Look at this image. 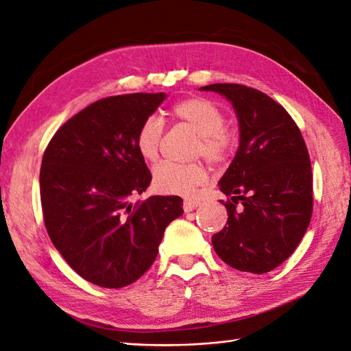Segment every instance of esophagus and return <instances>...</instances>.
I'll return each instance as SVG.
<instances>
[{
  "label": "esophagus",
  "instance_id": "obj_1",
  "mask_svg": "<svg viewBox=\"0 0 351 351\" xmlns=\"http://www.w3.org/2000/svg\"><path fill=\"white\" fill-rule=\"evenodd\" d=\"M200 205V202H197V200H193V199H185L184 200V210L185 213H190V210H193V209H195Z\"/></svg>",
  "mask_w": 351,
  "mask_h": 351
}]
</instances>
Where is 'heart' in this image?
I'll list each match as a JSON object with an SVG mask.
<instances>
[{
    "mask_svg": "<svg viewBox=\"0 0 351 351\" xmlns=\"http://www.w3.org/2000/svg\"><path fill=\"white\" fill-rule=\"evenodd\" d=\"M172 115L191 127L199 134L195 154L203 156L213 165H221L230 157L233 137L224 128L226 118L217 106L208 100L191 97L176 103ZM162 137V122L156 117H146L138 125L134 137L137 152L146 161H156ZM208 179V172L202 162L178 165L162 161L154 169L152 184L156 190L165 194L191 195L197 186Z\"/></svg>",
    "mask_w": 351,
    "mask_h": 351,
    "instance_id": "b5f03b06",
    "label": "heart"
}]
</instances>
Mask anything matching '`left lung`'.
Masks as SVG:
<instances>
[{
    "label": "left lung",
    "instance_id": "left-lung-1",
    "mask_svg": "<svg viewBox=\"0 0 351 351\" xmlns=\"http://www.w3.org/2000/svg\"><path fill=\"white\" fill-rule=\"evenodd\" d=\"M239 121V148L219 179L227 223L213 236L219 258L242 272L265 274L295 252L313 215L311 161L300 130L280 103L258 89L214 84Z\"/></svg>",
    "mask_w": 351,
    "mask_h": 351
}]
</instances>
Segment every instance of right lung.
Returning a JSON list of instances; mask_svg holds the SVG:
<instances>
[{
    "mask_svg": "<svg viewBox=\"0 0 351 351\" xmlns=\"http://www.w3.org/2000/svg\"><path fill=\"white\" fill-rule=\"evenodd\" d=\"M165 99L136 93L94 101L60 127L43 154L40 199L49 238L95 286L121 289L141 278L166 227L184 213L179 195L133 202L152 179L134 137Z\"/></svg>",
    "mask_w": 351,
    "mask_h": 351,
    "instance_id": "obj_1",
    "label": "right lung"
}]
</instances>
